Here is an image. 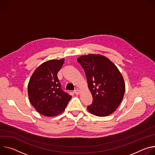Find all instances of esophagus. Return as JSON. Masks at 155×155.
Here are the masks:
<instances>
[{
	"instance_id": "obj_1",
	"label": "esophagus",
	"mask_w": 155,
	"mask_h": 155,
	"mask_svg": "<svg viewBox=\"0 0 155 155\" xmlns=\"http://www.w3.org/2000/svg\"><path fill=\"white\" fill-rule=\"evenodd\" d=\"M74 93L76 94V95H79V93H80V91L79 89H76L74 91Z\"/></svg>"
}]
</instances>
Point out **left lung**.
Here are the masks:
<instances>
[{
	"label": "left lung",
	"mask_w": 155,
	"mask_h": 155,
	"mask_svg": "<svg viewBox=\"0 0 155 155\" xmlns=\"http://www.w3.org/2000/svg\"><path fill=\"white\" fill-rule=\"evenodd\" d=\"M78 61L84 69L93 97L88 111L100 117L113 113L121 104L125 92L124 81L117 68L100 55H82Z\"/></svg>",
	"instance_id": "left-lung-1"
}]
</instances>
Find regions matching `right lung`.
Here are the masks:
<instances>
[{"mask_svg": "<svg viewBox=\"0 0 155 155\" xmlns=\"http://www.w3.org/2000/svg\"><path fill=\"white\" fill-rule=\"evenodd\" d=\"M64 58L50 60L41 64L33 73L28 86L32 105L40 114L55 116L66 107L71 96L61 89L57 73L64 63Z\"/></svg>", "mask_w": 155, "mask_h": 155, "instance_id": "add662e5", "label": "right lung"}]
</instances>
